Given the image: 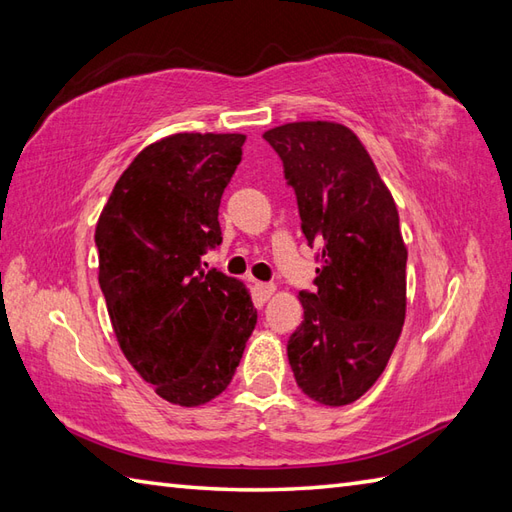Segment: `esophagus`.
Segmentation results:
<instances>
[{
  "label": "esophagus",
  "mask_w": 512,
  "mask_h": 512,
  "mask_svg": "<svg viewBox=\"0 0 512 512\" xmlns=\"http://www.w3.org/2000/svg\"><path fill=\"white\" fill-rule=\"evenodd\" d=\"M255 292L259 296V301H268L272 294H275V283H264V281H255Z\"/></svg>",
  "instance_id": "1"
}]
</instances>
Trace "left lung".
<instances>
[{
    "mask_svg": "<svg viewBox=\"0 0 512 512\" xmlns=\"http://www.w3.org/2000/svg\"><path fill=\"white\" fill-rule=\"evenodd\" d=\"M264 139L283 161L301 231L320 261L316 292L299 294L292 373L310 399L347 406L384 373L406 318L408 251L395 200L347 126L294 122Z\"/></svg>",
    "mask_w": 512,
    "mask_h": 512,
    "instance_id": "8db88e82",
    "label": "left lung"
}]
</instances>
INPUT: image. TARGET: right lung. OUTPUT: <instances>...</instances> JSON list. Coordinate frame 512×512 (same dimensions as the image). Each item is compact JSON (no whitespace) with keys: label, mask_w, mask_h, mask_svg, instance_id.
<instances>
[{"label":"right lung","mask_w":512,"mask_h":512,"mask_svg":"<svg viewBox=\"0 0 512 512\" xmlns=\"http://www.w3.org/2000/svg\"><path fill=\"white\" fill-rule=\"evenodd\" d=\"M244 141L178 133L150 144L115 183L95 227L117 342L176 406L218 397L257 325L244 283L202 268V255L222 242L218 209Z\"/></svg>","instance_id":"1"}]
</instances>
